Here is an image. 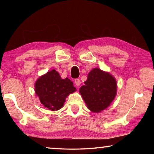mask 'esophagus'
I'll list each match as a JSON object with an SVG mask.
<instances>
[{
  "label": "esophagus",
  "mask_w": 154,
  "mask_h": 154,
  "mask_svg": "<svg viewBox=\"0 0 154 154\" xmlns=\"http://www.w3.org/2000/svg\"><path fill=\"white\" fill-rule=\"evenodd\" d=\"M74 83H75V85L77 86V87H79L80 85H81V80L78 79H75Z\"/></svg>",
  "instance_id": "esophagus-1"
}]
</instances>
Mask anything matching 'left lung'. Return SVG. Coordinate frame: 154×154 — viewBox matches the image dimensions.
Listing matches in <instances>:
<instances>
[{"label":"left lung","instance_id":"8db88e82","mask_svg":"<svg viewBox=\"0 0 154 154\" xmlns=\"http://www.w3.org/2000/svg\"><path fill=\"white\" fill-rule=\"evenodd\" d=\"M85 85L80 88L88 109L92 112H100L107 108L114 100L117 90L116 81L109 73L93 69L88 75Z\"/></svg>","mask_w":154,"mask_h":154}]
</instances>
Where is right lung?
Returning <instances> with one entry per match:
<instances>
[{"label": "right lung", "mask_w": 154, "mask_h": 154, "mask_svg": "<svg viewBox=\"0 0 154 154\" xmlns=\"http://www.w3.org/2000/svg\"><path fill=\"white\" fill-rule=\"evenodd\" d=\"M75 90L73 82L68 78L62 79L54 69L40 77L35 84V94L41 104L52 111L62 108L66 97Z\"/></svg>", "instance_id": "add662e5"}]
</instances>
